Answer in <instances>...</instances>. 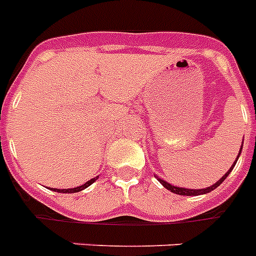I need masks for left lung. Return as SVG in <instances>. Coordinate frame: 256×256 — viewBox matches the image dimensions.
Listing matches in <instances>:
<instances>
[{"instance_id":"obj_1","label":"left lung","mask_w":256,"mask_h":256,"mask_svg":"<svg viewBox=\"0 0 256 256\" xmlns=\"http://www.w3.org/2000/svg\"><path fill=\"white\" fill-rule=\"evenodd\" d=\"M242 147H243V142H242ZM242 147H240V152H238V156H236V162L232 164V167L229 168V171L226 172L225 175L222 176L220 180H218L217 182H214L213 186H208V188H202V189H189V188H180V186H172V184H170V182H167L166 180H163V178H160L159 176L155 175V178H158V182H160L162 186H164V188H167L168 190H171L172 193H176V194H180V196H200V194H206V193L212 192V190H214L217 186H221V182H224V180H225L228 176L230 175V172L232 171V168L236 167V160H238V158H240V152H242Z\"/></svg>"}]
</instances>
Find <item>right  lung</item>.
Instances as JSON below:
<instances>
[{
  "instance_id": "right-lung-1",
  "label": "right lung",
  "mask_w": 256,
  "mask_h": 256,
  "mask_svg": "<svg viewBox=\"0 0 256 256\" xmlns=\"http://www.w3.org/2000/svg\"><path fill=\"white\" fill-rule=\"evenodd\" d=\"M98 178V176H96V178H90L89 182H86L84 184V186H76V188H67V189H58V188H52L54 192H59V193H76V192H80V190H82V189L88 188L89 186H92L93 182H96Z\"/></svg>"
}]
</instances>
